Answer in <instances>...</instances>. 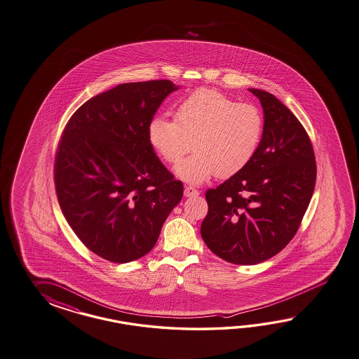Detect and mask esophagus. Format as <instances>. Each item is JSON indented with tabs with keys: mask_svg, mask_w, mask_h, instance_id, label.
Here are the masks:
<instances>
[{
	"mask_svg": "<svg viewBox=\"0 0 359 359\" xmlns=\"http://www.w3.org/2000/svg\"><path fill=\"white\" fill-rule=\"evenodd\" d=\"M198 194H200V192L193 187H185V189H184L185 197H194V196H198Z\"/></svg>",
	"mask_w": 359,
	"mask_h": 359,
	"instance_id": "34e87169",
	"label": "esophagus"
}]
</instances>
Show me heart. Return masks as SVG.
<instances>
[{
  "mask_svg": "<svg viewBox=\"0 0 359 359\" xmlns=\"http://www.w3.org/2000/svg\"><path fill=\"white\" fill-rule=\"evenodd\" d=\"M263 115L257 106L238 104L214 89H198L175 107V121L156 115L148 140L167 163H177L193 145L194 153L175 167L188 183L211 176L236 175L250 163L261 145Z\"/></svg>",
  "mask_w": 359,
  "mask_h": 359,
  "instance_id": "obj_1",
  "label": "heart"
}]
</instances>
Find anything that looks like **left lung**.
<instances>
[{"label": "left lung", "mask_w": 359, "mask_h": 359, "mask_svg": "<svg viewBox=\"0 0 359 359\" xmlns=\"http://www.w3.org/2000/svg\"><path fill=\"white\" fill-rule=\"evenodd\" d=\"M263 109L261 145L250 163L206 192L201 236L211 252L235 264H257L281 252L296 235L314 193L311 141L276 97L249 89Z\"/></svg>", "instance_id": "8db88e82"}]
</instances>
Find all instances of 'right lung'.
<instances>
[{
    "mask_svg": "<svg viewBox=\"0 0 359 359\" xmlns=\"http://www.w3.org/2000/svg\"><path fill=\"white\" fill-rule=\"evenodd\" d=\"M179 87L170 80L124 83L88 100L67 123L55 157L62 212L90 252L132 262L157 243L183 197L149 144L148 124Z\"/></svg>",
    "mask_w": 359,
    "mask_h": 359,
    "instance_id": "right-lung-1",
    "label": "right lung"
}]
</instances>
